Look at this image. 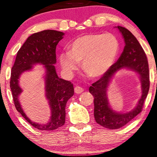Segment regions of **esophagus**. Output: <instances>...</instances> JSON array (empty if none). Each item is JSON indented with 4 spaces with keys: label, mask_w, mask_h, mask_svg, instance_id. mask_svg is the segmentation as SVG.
Returning <instances> with one entry per match:
<instances>
[{
    "label": "esophagus",
    "mask_w": 157,
    "mask_h": 157,
    "mask_svg": "<svg viewBox=\"0 0 157 157\" xmlns=\"http://www.w3.org/2000/svg\"><path fill=\"white\" fill-rule=\"evenodd\" d=\"M83 91H84V90H83L82 87H81L80 86H76L75 87V93L76 94H80L81 93H82Z\"/></svg>",
    "instance_id": "1"
}]
</instances>
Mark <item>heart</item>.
I'll list each match as a JSON object with an SVG mask.
<instances>
[{
	"label": "heart",
	"mask_w": 157,
	"mask_h": 157,
	"mask_svg": "<svg viewBox=\"0 0 157 157\" xmlns=\"http://www.w3.org/2000/svg\"><path fill=\"white\" fill-rule=\"evenodd\" d=\"M119 41L112 33H90L75 39L70 52L60 54L64 72L72 75L82 62L85 73L93 77L105 74L113 64L119 51Z\"/></svg>",
	"instance_id": "heart-1"
}]
</instances>
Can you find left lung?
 <instances>
[{
	"instance_id": "obj_1",
	"label": "left lung",
	"mask_w": 157,
	"mask_h": 157,
	"mask_svg": "<svg viewBox=\"0 0 157 157\" xmlns=\"http://www.w3.org/2000/svg\"><path fill=\"white\" fill-rule=\"evenodd\" d=\"M124 38V52L116 63L101 78L92 84L89 92L94 97V116L97 124L109 129H117L125 126L142 111L144 101L149 90V63L145 52L132 33L124 27L118 26ZM128 68L140 75L142 81V95L136 107L126 114H119L109 108L106 96L107 87L110 79L117 71Z\"/></svg>"
}]
</instances>
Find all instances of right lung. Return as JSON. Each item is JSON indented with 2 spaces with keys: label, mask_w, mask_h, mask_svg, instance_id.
<instances>
[{
  "label": "right lung",
  "mask_w": 157,
  "mask_h": 157,
  "mask_svg": "<svg viewBox=\"0 0 157 157\" xmlns=\"http://www.w3.org/2000/svg\"><path fill=\"white\" fill-rule=\"evenodd\" d=\"M64 33L54 30H44L31 35L20 48L16 54L15 62L11 68L10 87L16 110L26 121L35 128L42 131L55 130L65 123V106L67 100L74 95V87L70 81L59 78L54 64L57 62L56 47L63 38ZM40 63L46 69L45 90L52 110L49 123L38 124L33 123L22 111L18 101V95L22 90L18 85V78L24 71L32 65Z\"/></svg>",
  "instance_id": "1"
}]
</instances>
